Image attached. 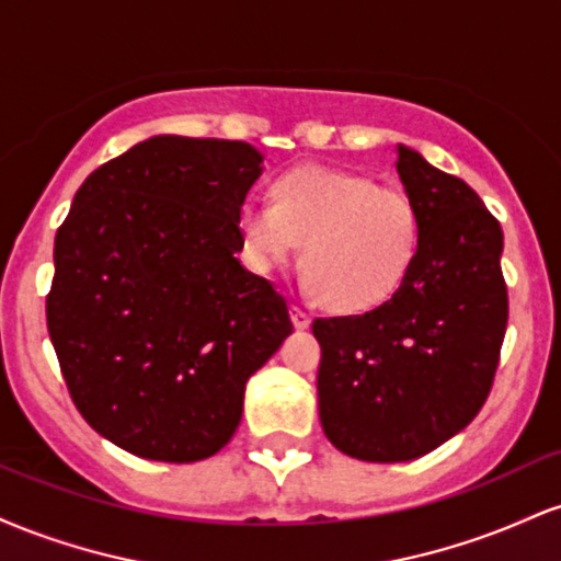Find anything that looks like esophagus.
I'll return each mask as SVG.
<instances>
[{
	"label": "esophagus",
	"instance_id": "1",
	"mask_svg": "<svg viewBox=\"0 0 561 561\" xmlns=\"http://www.w3.org/2000/svg\"><path fill=\"white\" fill-rule=\"evenodd\" d=\"M289 313H293V324L298 327V330H306V327L311 324V313H308V311H302V308L293 306V311H289Z\"/></svg>",
	"mask_w": 561,
	"mask_h": 561
}]
</instances>
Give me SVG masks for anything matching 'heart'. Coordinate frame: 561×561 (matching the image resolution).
<instances>
[{"mask_svg": "<svg viewBox=\"0 0 561 561\" xmlns=\"http://www.w3.org/2000/svg\"><path fill=\"white\" fill-rule=\"evenodd\" d=\"M237 227L259 272L289 261L302 244L306 279L321 302L345 313L388 302L422 242L420 208L405 192L327 165L282 173L272 184V203L248 199Z\"/></svg>", "mask_w": 561, "mask_h": 561, "instance_id": "b5f03b06", "label": "heart"}]
</instances>
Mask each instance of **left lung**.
I'll use <instances>...</instances> for the list:
<instances>
[{"mask_svg":"<svg viewBox=\"0 0 561 561\" xmlns=\"http://www.w3.org/2000/svg\"><path fill=\"white\" fill-rule=\"evenodd\" d=\"M398 173L422 216L414 266L358 317L313 319L324 435L362 461H411L478 416L508 319L504 231L478 192L398 145Z\"/></svg>","mask_w":561,"mask_h":561,"instance_id":"8db88e82","label":"left lung"}]
</instances>
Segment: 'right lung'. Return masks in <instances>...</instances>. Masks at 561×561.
Masks as SVG:
<instances>
[{"mask_svg": "<svg viewBox=\"0 0 561 561\" xmlns=\"http://www.w3.org/2000/svg\"><path fill=\"white\" fill-rule=\"evenodd\" d=\"M261 160L248 141H139L89 173L57 229L49 340L76 409L128 454H218L293 332L285 298L237 261Z\"/></svg>", "mask_w": 561, "mask_h": 561, "instance_id": "right-lung-1", "label": "right lung"}]
</instances>
